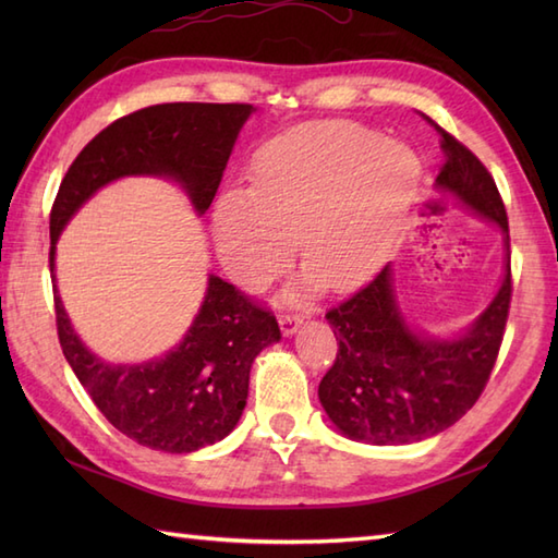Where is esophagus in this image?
I'll use <instances>...</instances> for the list:
<instances>
[{"instance_id":"1","label":"esophagus","mask_w":558,"mask_h":558,"mask_svg":"<svg viewBox=\"0 0 558 558\" xmlns=\"http://www.w3.org/2000/svg\"><path fill=\"white\" fill-rule=\"evenodd\" d=\"M280 330L286 336H292V333H298V328L302 326V316L300 314H280Z\"/></svg>"}]
</instances>
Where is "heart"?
Listing matches in <instances>:
<instances>
[{"instance_id":"obj_1","label":"heart","mask_w":558,"mask_h":558,"mask_svg":"<svg viewBox=\"0 0 558 558\" xmlns=\"http://www.w3.org/2000/svg\"><path fill=\"white\" fill-rule=\"evenodd\" d=\"M420 180L414 150L374 129L294 126L256 150L252 189L236 186L218 198L213 240L220 264L236 286L260 292L288 270L300 242L310 268L290 298L318 290L324 280L348 290L388 256Z\"/></svg>"}]
</instances>
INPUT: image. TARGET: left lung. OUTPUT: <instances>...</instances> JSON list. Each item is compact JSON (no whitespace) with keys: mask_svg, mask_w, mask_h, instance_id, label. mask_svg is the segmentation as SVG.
Listing matches in <instances>:
<instances>
[{"mask_svg":"<svg viewBox=\"0 0 558 558\" xmlns=\"http://www.w3.org/2000/svg\"><path fill=\"white\" fill-rule=\"evenodd\" d=\"M429 122L441 136L444 162L436 189L499 225L508 216L494 177L468 146ZM511 256L499 292L458 340L417 336L402 318L390 266L350 300L326 312L338 340L336 362L318 384V400L338 429L354 441L396 446L429 438L456 424L480 400L499 357L511 310Z\"/></svg>","mask_w":558,"mask_h":558,"instance_id":"8db88e82","label":"left lung"}]
</instances>
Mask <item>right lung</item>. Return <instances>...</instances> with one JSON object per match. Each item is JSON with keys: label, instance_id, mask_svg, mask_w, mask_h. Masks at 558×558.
<instances>
[{"label": "right lung", "instance_id": "add662e5", "mask_svg": "<svg viewBox=\"0 0 558 558\" xmlns=\"http://www.w3.org/2000/svg\"><path fill=\"white\" fill-rule=\"evenodd\" d=\"M252 112L246 102H165L102 129L59 184L50 213V270L69 218L120 177H170L206 213ZM54 318L64 357L102 417L132 441L165 453H192L228 436L246 405L256 354L280 340L272 312L218 276L208 278L204 304L180 345L146 364H108L90 354L57 290Z\"/></svg>", "mask_w": 558, "mask_h": 558}]
</instances>
